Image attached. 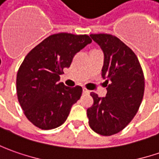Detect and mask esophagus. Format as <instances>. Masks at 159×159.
<instances>
[{
  "mask_svg": "<svg viewBox=\"0 0 159 159\" xmlns=\"http://www.w3.org/2000/svg\"><path fill=\"white\" fill-rule=\"evenodd\" d=\"M83 92H84V94H90V90H88L87 89H85V88L83 89Z\"/></svg>",
  "mask_w": 159,
  "mask_h": 159,
  "instance_id": "1",
  "label": "esophagus"
}]
</instances>
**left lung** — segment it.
<instances>
[{
	"mask_svg": "<svg viewBox=\"0 0 159 159\" xmlns=\"http://www.w3.org/2000/svg\"><path fill=\"white\" fill-rule=\"evenodd\" d=\"M90 36L104 53L101 75L107 93L103 98L90 93L94 103L87 109L89 125L98 134L112 135L125 129L138 111L144 92L143 73L134 52L115 36Z\"/></svg>",
	"mask_w": 159,
	"mask_h": 159,
	"instance_id": "obj_1",
	"label": "left lung"
}]
</instances>
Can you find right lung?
<instances>
[{"label":"right lung","mask_w":159,"mask_h":159,"mask_svg":"<svg viewBox=\"0 0 159 159\" xmlns=\"http://www.w3.org/2000/svg\"><path fill=\"white\" fill-rule=\"evenodd\" d=\"M90 43L88 35L61 32L47 37L26 55L16 75V92L25 116L36 127L55 129L67 120L83 89L65 86L60 75Z\"/></svg>","instance_id":"add662e5"}]
</instances>
